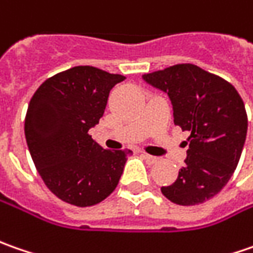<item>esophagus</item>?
Listing matches in <instances>:
<instances>
[{"label": "esophagus", "instance_id": "esophagus-1", "mask_svg": "<svg viewBox=\"0 0 253 253\" xmlns=\"http://www.w3.org/2000/svg\"><path fill=\"white\" fill-rule=\"evenodd\" d=\"M141 157H143L144 160L148 162V164H155V162L158 161V158H157V157H153V155H148V154H141Z\"/></svg>", "mask_w": 253, "mask_h": 253}]
</instances>
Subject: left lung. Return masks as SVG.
Returning <instances> with one entry per match:
<instances>
[{
	"label": "left lung",
	"mask_w": 253,
	"mask_h": 253,
	"mask_svg": "<svg viewBox=\"0 0 253 253\" xmlns=\"http://www.w3.org/2000/svg\"><path fill=\"white\" fill-rule=\"evenodd\" d=\"M143 78L168 93L173 123L190 131L185 167L162 195L175 205H200L227 185L238 165L248 130L244 100L228 81L189 63Z\"/></svg>",
	"instance_id": "8db88e82"
}]
</instances>
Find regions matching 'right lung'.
Masks as SVG:
<instances>
[{"mask_svg": "<svg viewBox=\"0 0 253 253\" xmlns=\"http://www.w3.org/2000/svg\"><path fill=\"white\" fill-rule=\"evenodd\" d=\"M126 77L91 66L53 75L33 93L25 137L39 175L58 199L88 207L116 189L130 150H105L88 133L99 123L110 89Z\"/></svg>", "mask_w": 253, "mask_h": 253, "instance_id": "right-lung-1", "label": "right lung"}]
</instances>
